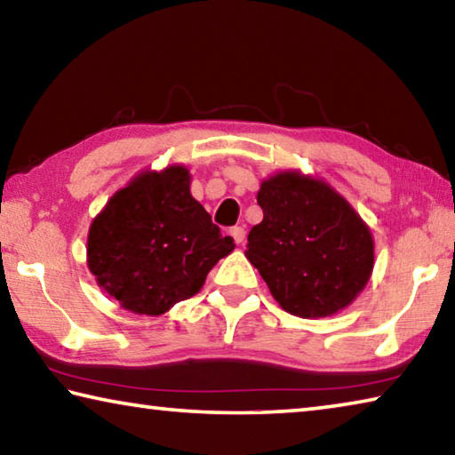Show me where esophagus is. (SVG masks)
I'll list each match as a JSON object with an SVG mask.
<instances>
[{"label": "esophagus", "instance_id": "esophagus-1", "mask_svg": "<svg viewBox=\"0 0 455 455\" xmlns=\"http://www.w3.org/2000/svg\"><path fill=\"white\" fill-rule=\"evenodd\" d=\"M230 235H233L236 244H244V228L243 227H235L233 230H230Z\"/></svg>", "mask_w": 455, "mask_h": 455}]
</instances>
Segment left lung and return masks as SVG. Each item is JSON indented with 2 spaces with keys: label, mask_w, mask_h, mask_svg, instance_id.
<instances>
[{
  "label": "left lung",
  "mask_w": 455,
  "mask_h": 455,
  "mask_svg": "<svg viewBox=\"0 0 455 455\" xmlns=\"http://www.w3.org/2000/svg\"><path fill=\"white\" fill-rule=\"evenodd\" d=\"M263 220L251 228L244 257L284 311L331 317L349 307L371 279V228L351 203L319 176L297 168L260 182Z\"/></svg>",
  "instance_id": "8db88e82"
}]
</instances>
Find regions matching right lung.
Instances as JSON below:
<instances>
[{"label": "right lung", "mask_w": 455, "mask_h": 455, "mask_svg": "<svg viewBox=\"0 0 455 455\" xmlns=\"http://www.w3.org/2000/svg\"><path fill=\"white\" fill-rule=\"evenodd\" d=\"M190 171H140L92 220L86 263L122 309L160 317L203 289L235 243L190 195Z\"/></svg>", "instance_id": "1"}]
</instances>
